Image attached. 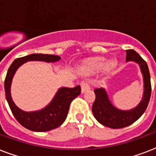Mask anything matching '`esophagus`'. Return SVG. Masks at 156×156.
Here are the masks:
<instances>
[{"mask_svg": "<svg viewBox=\"0 0 156 156\" xmlns=\"http://www.w3.org/2000/svg\"><path fill=\"white\" fill-rule=\"evenodd\" d=\"M90 84L88 83L87 81H85V82H82L81 83V91L82 93H84L86 91L90 90Z\"/></svg>", "mask_w": 156, "mask_h": 156, "instance_id": "esophagus-1", "label": "esophagus"}]
</instances>
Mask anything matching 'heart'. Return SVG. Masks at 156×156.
I'll return each mask as SVG.
<instances>
[{
  "instance_id": "obj_1",
  "label": "heart",
  "mask_w": 156,
  "mask_h": 156,
  "mask_svg": "<svg viewBox=\"0 0 156 156\" xmlns=\"http://www.w3.org/2000/svg\"><path fill=\"white\" fill-rule=\"evenodd\" d=\"M104 66L105 70L110 71L116 67V62L114 61H109L105 64V59L98 57L87 61L84 66V69L87 71H97L102 69Z\"/></svg>"
}]
</instances>
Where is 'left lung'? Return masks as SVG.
Masks as SVG:
<instances>
[{
    "mask_svg": "<svg viewBox=\"0 0 156 156\" xmlns=\"http://www.w3.org/2000/svg\"><path fill=\"white\" fill-rule=\"evenodd\" d=\"M129 61H133L139 66L144 83L143 99L135 108L129 110L117 108L112 104L104 88L94 90L95 100L92 105L93 115L100 124L109 128L121 129L130 126L144 113L150 100L151 86L147 64L133 49L126 50V62Z\"/></svg>",
    "mask_w": 156,
    "mask_h": 156,
    "instance_id": "8db88e82",
    "label": "left lung"
}]
</instances>
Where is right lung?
I'll use <instances>...</instances> for the list:
<instances>
[{
    "label": "right lung",
    "instance_id": "1",
    "mask_svg": "<svg viewBox=\"0 0 156 156\" xmlns=\"http://www.w3.org/2000/svg\"><path fill=\"white\" fill-rule=\"evenodd\" d=\"M61 57L49 54H30L17 58L11 64L5 80L6 100L11 112L19 123L27 129L35 132H46L54 129L62 125L68 114L69 104L73 99L80 95V86L73 88L61 87L57 90L52 101L44 108L33 112H25L18 108L11 97V84L16 71L22 65L27 61L56 62Z\"/></svg>",
    "mask_w": 156,
    "mask_h": 156
}]
</instances>
